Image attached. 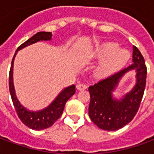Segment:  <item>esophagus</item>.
Returning <instances> with one entry per match:
<instances>
[{
  "instance_id": "1",
  "label": "esophagus",
  "mask_w": 154,
  "mask_h": 154,
  "mask_svg": "<svg viewBox=\"0 0 154 154\" xmlns=\"http://www.w3.org/2000/svg\"><path fill=\"white\" fill-rule=\"evenodd\" d=\"M87 86L86 84L83 83H79L77 85V90H84V89H87Z\"/></svg>"
}]
</instances>
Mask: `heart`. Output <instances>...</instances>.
<instances>
[{
	"mask_svg": "<svg viewBox=\"0 0 154 154\" xmlns=\"http://www.w3.org/2000/svg\"><path fill=\"white\" fill-rule=\"evenodd\" d=\"M94 57L102 59L98 66V72L102 75H108L123 67L129 61L130 54L127 49L119 48L116 43H106L97 48Z\"/></svg>",
	"mask_w": 154,
	"mask_h": 154,
	"instance_id": "obj_1",
	"label": "heart"
}]
</instances>
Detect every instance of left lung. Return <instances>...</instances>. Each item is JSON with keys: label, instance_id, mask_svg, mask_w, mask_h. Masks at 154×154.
<instances>
[{"label": "left lung", "instance_id": "8db88e82", "mask_svg": "<svg viewBox=\"0 0 154 154\" xmlns=\"http://www.w3.org/2000/svg\"><path fill=\"white\" fill-rule=\"evenodd\" d=\"M136 72V83L121 99L113 96L120 79L129 70ZM147 67L140 51L133 47V63L88 88L89 116L100 129L115 131L129 124L138 112L146 85Z\"/></svg>", "mask_w": 154, "mask_h": 154}]
</instances>
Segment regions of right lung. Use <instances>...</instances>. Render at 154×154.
<instances>
[{
    "label": "right lung",
    "mask_w": 154,
    "mask_h": 154,
    "mask_svg": "<svg viewBox=\"0 0 154 154\" xmlns=\"http://www.w3.org/2000/svg\"><path fill=\"white\" fill-rule=\"evenodd\" d=\"M52 35H53L51 32H38L34 36H32L31 38H29L28 40L25 41L24 44H22L20 47H18L12 59L10 75H9L10 93L11 96L13 105L15 106L16 113L18 115L19 118L25 125L35 130H42V129L49 128L53 125L62 116L66 102L76 92L75 85H72L70 87H66L57 95V97L53 100V102H51L50 105H48L43 110H37V111L29 110L25 106H23L15 95L14 82H13V67H14L15 57L17 52L29 45L35 44L39 41L51 40Z\"/></svg>",
    "instance_id": "add662e5"
}]
</instances>
